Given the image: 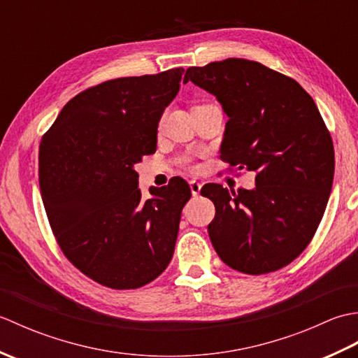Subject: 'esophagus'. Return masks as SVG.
<instances>
[{"label": "esophagus", "mask_w": 358, "mask_h": 358, "mask_svg": "<svg viewBox=\"0 0 358 358\" xmlns=\"http://www.w3.org/2000/svg\"><path fill=\"white\" fill-rule=\"evenodd\" d=\"M189 185H191V191H192V195L194 196H196V195H199L200 194V191H201V183H200V181H196V180H191V183H189Z\"/></svg>", "instance_id": "1"}]
</instances>
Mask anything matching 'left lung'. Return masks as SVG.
I'll return each mask as SVG.
<instances>
[{"instance_id": "obj_1", "label": "left lung", "mask_w": 358, "mask_h": 358, "mask_svg": "<svg viewBox=\"0 0 358 358\" xmlns=\"http://www.w3.org/2000/svg\"><path fill=\"white\" fill-rule=\"evenodd\" d=\"M183 81L214 94L229 117L220 158L255 172L252 191L201 187L215 204L212 246L249 275L285 268L314 238L332 189L334 144L313 96L295 80L241 58L189 67Z\"/></svg>"}]
</instances>
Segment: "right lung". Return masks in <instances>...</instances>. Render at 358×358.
<instances>
[{"label": "right lung", "instance_id": "add662e5", "mask_svg": "<svg viewBox=\"0 0 358 358\" xmlns=\"http://www.w3.org/2000/svg\"><path fill=\"white\" fill-rule=\"evenodd\" d=\"M183 72L83 90L41 138L38 177L50 229L67 260L106 287H141L172 260L191 187L173 177L144 200L134 166L157 150L158 121Z\"/></svg>", "mask_w": 358, "mask_h": 358}]
</instances>
